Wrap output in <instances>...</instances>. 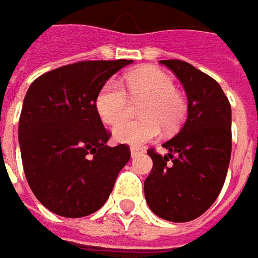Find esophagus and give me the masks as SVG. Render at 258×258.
I'll return each instance as SVG.
<instances>
[{"label":"esophagus","instance_id":"esophagus-1","mask_svg":"<svg viewBox=\"0 0 258 258\" xmlns=\"http://www.w3.org/2000/svg\"><path fill=\"white\" fill-rule=\"evenodd\" d=\"M130 151H131V157H136L143 153V148H140V147H131Z\"/></svg>","mask_w":258,"mask_h":258}]
</instances>
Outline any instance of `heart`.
Here are the masks:
<instances>
[{
	"mask_svg": "<svg viewBox=\"0 0 258 258\" xmlns=\"http://www.w3.org/2000/svg\"><path fill=\"white\" fill-rule=\"evenodd\" d=\"M125 85L133 101H143L140 108L141 121L124 120L128 108V95L117 81H107L95 98V108L105 124L115 125L112 137L121 144L141 146L160 134V125L165 130L175 128L184 117L185 101L174 90L171 77L156 67H144L133 71L125 78Z\"/></svg>",
	"mask_w": 258,
	"mask_h": 258,
	"instance_id": "obj_1",
	"label": "heart"
}]
</instances>
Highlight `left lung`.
Here are the masks:
<instances>
[{
    "mask_svg": "<svg viewBox=\"0 0 258 258\" xmlns=\"http://www.w3.org/2000/svg\"><path fill=\"white\" fill-rule=\"evenodd\" d=\"M187 94V120L163 144L165 156L148 150L153 170L144 181L150 210L167 221L200 217L216 201L231 157V107L216 80L180 59L160 61Z\"/></svg>",
    "mask_w": 258,
    "mask_h": 258,
    "instance_id": "left-lung-1",
    "label": "left lung"
}]
</instances>
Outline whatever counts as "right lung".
I'll use <instances>...</instances> for the list:
<instances>
[{"instance_id":"obj_1","label":"right lung","mask_w":258,"mask_h":258,"mask_svg":"<svg viewBox=\"0 0 258 258\" xmlns=\"http://www.w3.org/2000/svg\"><path fill=\"white\" fill-rule=\"evenodd\" d=\"M133 59L81 61L38 77L28 88L18 124L27 181L44 207L78 218L105 204L122 167L125 144L107 146L110 133L95 108L101 87Z\"/></svg>"}]
</instances>
